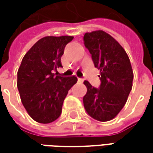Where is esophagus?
<instances>
[{"label": "esophagus", "mask_w": 153, "mask_h": 153, "mask_svg": "<svg viewBox=\"0 0 153 153\" xmlns=\"http://www.w3.org/2000/svg\"><path fill=\"white\" fill-rule=\"evenodd\" d=\"M77 81H78V82H81V83H82V82H83V79H82V78H78Z\"/></svg>", "instance_id": "1"}]
</instances>
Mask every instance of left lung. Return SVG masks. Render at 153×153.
<instances>
[{
    "instance_id": "left-lung-1",
    "label": "left lung",
    "mask_w": 153,
    "mask_h": 153,
    "mask_svg": "<svg viewBox=\"0 0 153 153\" xmlns=\"http://www.w3.org/2000/svg\"><path fill=\"white\" fill-rule=\"evenodd\" d=\"M84 45L91 53L94 66L100 70V88L84 81L86 111L94 119H113L126 104L132 89L134 74L129 58L123 48L103 30L85 33Z\"/></svg>"
}]
</instances>
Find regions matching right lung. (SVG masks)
<instances>
[{
  "instance_id": "right-lung-1",
  "label": "right lung",
  "mask_w": 153,
  "mask_h": 153,
  "mask_svg": "<svg viewBox=\"0 0 153 153\" xmlns=\"http://www.w3.org/2000/svg\"><path fill=\"white\" fill-rule=\"evenodd\" d=\"M73 36H45L24 56L17 86L23 105L30 117L40 123H50L60 116L64 100L77 78L55 76L62 67L61 56Z\"/></svg>"
}]
</instances>
